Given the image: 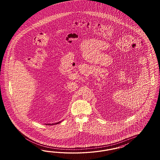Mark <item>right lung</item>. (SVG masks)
Here are the masks:
<instances>
[{"label":"right lung","instance_id":"right-lung-1","mask_svg":"<svg viewBox=\"0 0 160 160\" xmlns=\"http://www.w3.org/2000/svg\"><path fill=\"white\" fill-rule=\"evenodd\" d=\"M61 122V121H59V122H56V123H54V124H46V125H54V124H58V123H60Z\"/></svg>","mask_w":160,"mask_h":160}]
</instances>
